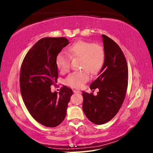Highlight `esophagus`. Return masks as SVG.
Returning <instances> with one entry per match:
<instances>
[{
  "label": "esophagus",
  "instance_id": "34e87169",
  "mask_svg": "<svg viewBox=\"0 0 153 153\" xmlns=\"http://www.w3.org/2000/svg\"><path fill=\"white\" fill-rule=\"evenodd\" d=\"M73 92L74 93H81V92L79 91H76V90H74Z\"/></svg>",
  "mask_w": 153,
  "mask_h": 153
}]
</instances>
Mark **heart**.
Segmentation results:
<instances>
[{
    "instance_id": "heart-1",
    "label": "heart",
    "mask_w": 153,
    "mask_h": 153,
    "mask_svg": "<svg viewBox=\"0 0 153 153\" xmlns=\"http://www.w3.org/2000/svg\"><path fill=\"white\" fill-rule=\"evenodd\" d=\"M66 53L60 52L55 59L56 65L61 73L68 72L70 68V57L79 58V67L82 70L75 71L66 77L65 83L70 87L80 88L89 79V73L96 75L100 71L105 61V50L99 44L78 40L66 49Z\"/></svg>"
}]
</instances>
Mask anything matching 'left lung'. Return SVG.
<instances>
[{"label":"left lung","instance_id":"obj_1","mask_svg":"<svg viewBox=\"0 0 153 153\" xmlns=\"http://www.w3.org/2000/svg\"><path fill=\"white\" fill-rule=\"evenodd\" d=\"M105 50V61L97 79L90 85L98 88L97 96L82 92L83 110L86 117L96 125H102L114 117L125 100L128 87V66L121 49L112 39L102 35ZM94 92V91H93Z\"/></svg>","mask_w":153,"mask_h":153}]
</instances>
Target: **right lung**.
<instances>
[{
  "mask_svg": "<svg viewBox=\"0 0 153 153\" xmlns=\"http://www.w3.org/2000/svg\"><path fill=\"white\" fill-rule=\"evenodd\" d=\"M70 42L65 37L40 39L28 51L21 64L19 83L23 102L31 116L47 127H55L65 119L72 90L62 86L51 93L58 78L55 59Z\"/></svg>",
  "mask_w": 153,
  "mask_h": 153,
  "instance_id": "add662e5",
  "label": "right lung"
}]
</instances>
